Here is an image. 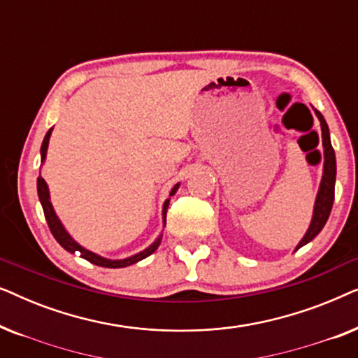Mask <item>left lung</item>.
Segmentation results:
<instances>
[{
	"label": "left lung",
	"instance_id": "obj_1",
	"mask_svg": "<svg viewBox=\"0 0 358 358\" xmlns=\"http://www.w3.org/2000/svg\"><path fill=\"white\" fill-rule=\"evenodd\" d=\"M315 114L321 124V138H322V148H324V163H322V178L320 182V189H317L315 207H313V217L308 227L305 236L300 239L296 244L295 251L305 246L310 241H313L329 218L332 203H334V185H336V155L331 145V135L329 127H327L324 117L320 110L315 109Z\"/></svg>",
	"mask_w": 358,
	"mask_h": 358
}]
</instances>
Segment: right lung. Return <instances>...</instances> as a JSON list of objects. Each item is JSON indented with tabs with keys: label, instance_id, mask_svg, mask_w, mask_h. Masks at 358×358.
<instances>
[{
	"label": "right lung",
	"instance_id": "add662e5",
	"mask_svg": "<svg viewBox=\"0 0 358 358\" xmlns=\"http://www.w3.org/2000/svg\"><path fill=\"white\" fill-rule=\"evenodd\" d=\"M52 130L50 129L47 131L45 138L42 141V146H41V163L43 166L45 163V158H47V150H48V141H50V135H52ZM180 182H178L173 187V190L169 192V197L164 200L163 203V227L166 224V213H168V208L169 207V202H171V197L178 192ZM37 194H38V200H41V205L43 208V213H45V220L48 223V228H50V231L53 234V238L57 239L58 244L63 249H66L68 252L75 254V252H80V257L86 259V261H90L91 264H94V266H101V267H107V268H120V267H127V266H131V264H136L140 262L141 259L148 257L150 254H153L158 246L161 244V239H163V231L158 234V238L155 239L153 243L150 244L148 248H145L143 251L134 254V256H129V257H124V259H107L104 256H99V254L90 251V249L83 248L80 243L75 241L73 236L70 233L66 231V228L63 227L62 220L58 218V215L55 213V210H53V205L50 202V190H48V185L45 180H43L42 176H38L37 178Z\"/></svg>",
	"mask_w": 358,
	"mask_h": 358
}]
</instances>
